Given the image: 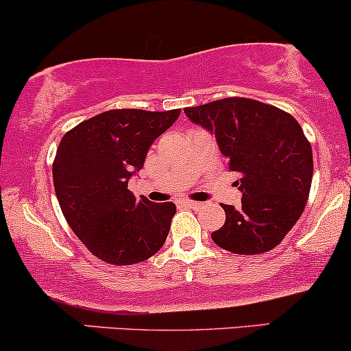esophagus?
Returning <instances> with one entry per match:
<instances>
[{"instance_id":"34e87169","label":"esophagus","mask_w":351,"mask_h":351,"mask_svg":"<svg viewBox=\"0 0 351 351\" xmlns=\"http://www.w3.org/2000/svg\"><path fill=\"white\" fill-rule=\"evenodd\" d=\"M186 206L191 207V208H202L204 204L202 202H192V200H187Z\"/></svg>"}]
</instances>
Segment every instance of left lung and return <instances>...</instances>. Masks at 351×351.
Returning <instances> with one entry per match:
<instances>
[{
  "mask_svg": "<svg viewBox=\"0 0 351 351\" xmlns=\"http://www.w3.org/2000/svg\"><path fill=\"white\" fill-rule=\"evenodd\" d=\"M217 139L239 172L242 206H226V223L212 232L219 247L240 255L271 250L300 219L313 174L312 145L289 112L247 97L184 109Z\"/></svg>",
  "mask_w": 351,
  "mask_h": 351,
  "instance_id": "8db88e82",
  "label": "left lung"
}]
</instances>
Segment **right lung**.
<instances>
[{
  "label": "right lung",
  "mask_w": 351,
  "mask_h": 351,
  "mask_svg": "<svg viewBox=\"0 0 351 351\" xmlns=\"http://www.w3.org/2000/svg\"><path fill=\"white\" fill-rule=\"evenodd\" d=\"M179 114L180 109H114L82 121L59 143L53 164L59 206L74 234L101 261L131 265L164 245L176 206L136 199L128 184Z\"/></svg>",
  "instance_id": "1"
}]
</instances>
